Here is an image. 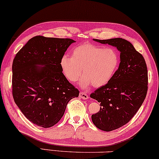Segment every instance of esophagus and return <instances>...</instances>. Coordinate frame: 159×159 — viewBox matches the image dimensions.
<instances>
[{
    "mask_svg": "<svg viewBox=\"0 0 159 159\" xmlns=\"http://www.w3.org/2000/svg\"><path fill=\"white\" fill-rule=\"evenodd\" d=\"M79 97L82 98V99H84V100H87L88 98H89V96H88V94H86L85 92H80Z\"/></svg>",
    "mask_w": 159,
    "mask_h": 159,
    "instance_id": "34e87169",
    "label": "esophagus"
}]
</instances>
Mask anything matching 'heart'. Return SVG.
Returning <instances> with one entry per match:
<instances>
[{"label": "heart", "instance_id": "1", "mask_svg": "<svg viewBox=\"0 0 159 159\" xmlns=\"http://www.w3.org/2000/svg\"><path fill=\"white\" fill-rule=\"evenodd\" d=\"M120 64V56L114 48L86 43L77 46L72 56L64 55L60 60L62 73L68 81L75 82L81 77L79 86L86 89L89 86L99 88L111 81Z\"/></svg>", "mask_w": 159, "mask_h": 159}]
</instances>
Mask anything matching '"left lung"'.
I'll use <instances>...</instances> for the list:
<instances>
[{"label": "left lung", "mask_w": 159, "mask_h": 159, "mask_svg": "<svg viewBox=\"0 0 159 159\" xmlns=\"http://www.w3.org/2000/svg\"><path fill=\"white\" fill-rule=\"evenodd\" d=\"M93 40L115 47L120 53L119 67L111 81L90 94L100 106L92 115L94 125L111 131L128 123L141 107L148 92V69L143 56L127 40Z\"/></svg>", "instance_id": "obj_1"}]
</instances>
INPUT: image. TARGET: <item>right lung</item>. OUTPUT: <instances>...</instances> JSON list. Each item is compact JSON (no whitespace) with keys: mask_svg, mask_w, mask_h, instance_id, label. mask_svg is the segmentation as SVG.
I'll return each instance as SVG.
<instances>
[{"mask_svg":"<svg viewBox=\"0 0 159 159\" xmlns=\"http://www.w3.org/2000/svg\"><path fill=\"white\" fill-rule=\"evenodd\" d=\"M71 39L31 38L16 54L12 64L14 100L26 118L43 128L56 125L68 102L79 91L64 75L60 60Z\"/></svg>","mask_w":159,"mask_h":159,"instance_id":"obj_1","label":"right lung"}]
</instances>
